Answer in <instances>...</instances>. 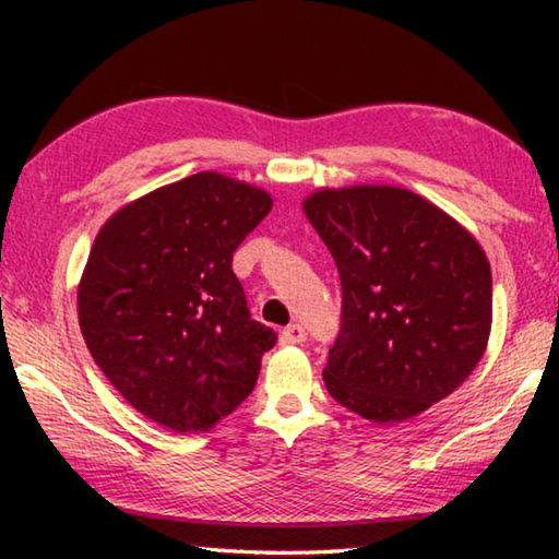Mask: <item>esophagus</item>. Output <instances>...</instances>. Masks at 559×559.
Segmentation results:
<instances>
[{
  "label": "esophagus",
  "mask_w": 559,
  "mask_h": 559,
  "mask_svg": "<svg viewBox=\"0 0 559 559\" xmlns=\"http://www.w3.org/2000/svg\"><path fill=\"white\" fill-rule=\"evenodd\" d=\"M281 340H283V343H286V345H300V343H306V328L298 325V323H293V325H288L286 330H283Z\"/></svg>",
  "instance_id": "34e87169"
}]
</instances>
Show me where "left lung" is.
Instances as JSON below:
<instances>
[{"label":"left lung","instance_id":"1","mask_svg":"<svg viewBox=\"0 0 559 559\" xmlns=\"http://www.w3.org/2000/svg\"><path fill=\"white\" fill-rule=\"evenodd\" d=\"M302 212L343 283V325L323 370L330 396L396 424L459 390L493 323L490 263L466 226L390 185L316 189Z\"/></svg>","mask_w":559,"mask_h":559}]
</instances>
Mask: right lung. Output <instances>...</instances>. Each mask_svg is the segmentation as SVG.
<instances>
[{"label": "right lung", "mask_w": 559, "mask_h": 559, "mask_svg": "<svg viewBox=\"0 0 559 559\" xmlns=\"http://www.w3.org/2000/svg\"><path fill=\"white\" fill-rule=\"evenodd\" d=\"M266 189L197 173L100 226L79 283V323L122 400L177 433L210 431L253 392L276 343L251 320L234 251L271 212Z\"/></svg>", "instance_id": "obj_1"}]
</instances>
